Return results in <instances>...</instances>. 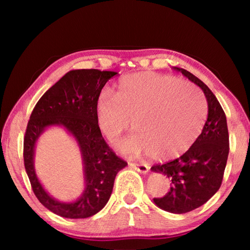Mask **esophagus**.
Returning a JSON list of instances; mask_svg holds the SVG:
<instances>
[{
	"label": "esophagus",
	"mask_w": 250,
	"mask_h": 250,
	"mask_svg": "<svg viewBox=\"0 0 250 250\" xmlns=\"http://www.w3.org/2000/svg\"><path fill=\"white\" fill-rule=\"evenodd\" d=\"M129 166L131 168L142 173V174H146L150 170V167L146 163H129Z\"/></svg>",
	"instance_id": "1"
}]
</instances>
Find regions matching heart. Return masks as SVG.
<instances>
[{"label": "heart", "instance_id": "b5f03b06", "mask_svg": "<svg viewBox=\"0 0 250 250\" xmlns=\"http://www.w3.org/2000/svg\"><path fill=\"white\" fill-rule=\"evenodd\" d=\"M137 132L116 143L122 154L168 159L183 153L200 135L206 119L204 97L193 84L151 71L131 74L96 101V120L113 139L129 128Z\"/></svg>", "mask_w": 250, "mask_h": 250}]
</instances>
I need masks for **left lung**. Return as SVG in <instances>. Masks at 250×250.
<instances>
[{
  "instance_id": "8db88e82",
  "label": "left lung",
  "mask_w": 250,
  "mask_h": 250,
  "mask_svg": "<svg viewBox=\"0 0 250 250\" xmlns=\"http://www.w3.org/2000/svg\"><path fill=\"white\" fill-rule=\"evenodd\" d=\"M174 69L201 88L208 105L204 128L192 146L180 158L151 167L171 182L170 191L163 197L153 198L154 204L173 214H184L205 204L221 188L229 153V135L225 112L209 88L189 71Z\"/></svg>"
}]
</instances>
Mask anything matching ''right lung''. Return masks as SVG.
<instances>
[{
    "instance_id": "1",
    "label": "right lung",
    "mask_w": 250,
    "mask_h": 250,
    "mask_svg": "<svg viewBox=\"0 0 250 250\" xmlns=\"http://www.w3.org/2000/svg\"><path fill=\"white\" fill-rule=\"evenodd\" d=\"M116 71L70 70L42 96L29 117L24 137V166L37 200L66 218H87L107 204L118 172L126 162L118 158L103 138L96 120V101ZM62 126L75 138L82 152L85 189L74 202L55 200L44 191L33 167L36 142L49 126Z\"/></svg>"
}]
</instances>
